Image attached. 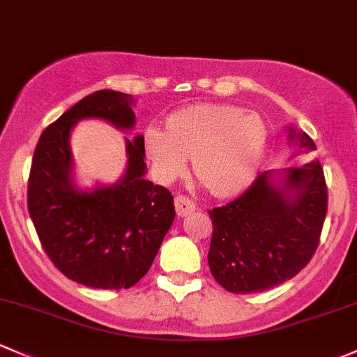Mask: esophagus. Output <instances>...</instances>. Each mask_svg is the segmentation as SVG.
I'll return each mask as SVG.
<instances>
[{"mask_svg": "<svg viewBox=\"0 0 357 357\" xmlns=\"http://www.w3.org/2000/svg\"><path fill=\"white\" fill-rule=\"evenodd\" d=\"M174 208L179 217H185L197 210V204H195L193 200H190L188 197H185V195H178V197L174 198Z\"/></svg>", "mask_w": 357, "mask_h": 357, "instance_id": "obj_1", "label": "esophagus"}]
</instances>
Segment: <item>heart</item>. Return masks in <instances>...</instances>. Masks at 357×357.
Returning a JSON list of instances; mask_svg holds the SVG:
<instances>
[{
  "label": "heart",
  "mask_w": 357,
  "mask_h": 357,
  "mask_svg": "<svg viewBox=\"0 0 357 357\" xmlns=\"http://www.w3.org/2000/svg\"><path fill=\"white\" fill-rule=\"evenodd\" d=\"M265 138L267 130L255 112L227 104H205L178 112L167 131L150 128L145 144L164 181L185 174L186 159H191L195 174L210 193L229 197L255 176Z\"/></svg>",
  "instance_id": "heart-1"
}]
</instances>
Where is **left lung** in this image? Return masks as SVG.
Listing matches in <instances>:
<instances>
[{
	"label": "left lung",
	"instance_id": "obj_1",
	"mask_svg": "<svg viewBox=\"0 0 357 357\" xmlns=\"http://www.w3.org/2000/svg\"><path fill=\"white\" fill-rule=\"evenodd\" d=\"M291 140L314 150L306 133L289 128ZM328 193L320 162L289 167L282 183L272 172L257 176L245 193L208 210L213 279L234 294H251L292 279L310 264L320 243Z\"/></svg>",
	"mask_w": 357,
	"mask_h": 357
}]
</instances>
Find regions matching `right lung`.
I'll list each match as a JSON object with an SVG mask.
<instances>
[{
    "instance_id": "obj_1",
    "label": "right lung",
    "mask_w": 357,
    "mask_h": 357,
    "mask_svg": "<svg viewBox=\"0 0 357 357\" xmlns=\"http://www.w3.org/2000/svg\"><path fill=\"white\" fill-rule=\"evenodd\" d=\"M133 97L97 90L40 135L29 176L27 205L44 251L68 279L96 289H128L149 272L174 220L171 191L144 178L145 145L126 140L128 167L121 181L80 191L71 181L70 131L84 118L116 128L135 125Z\"/></svg>"
}]
</instances>
